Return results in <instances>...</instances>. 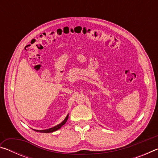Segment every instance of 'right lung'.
Here are the masks:
<instances>
[{"mask_svg":"<svg viewBox=\"0 0 158 158\" xmlns=\"http://www.w3.org/2000/svg\"><path fill=\"white\" fill-rule=\"evenodd\" d=\"M68 116H66V118H65V120L61 123L58 124V125H56V126L53 127H52V128H49V129H47V130H34L35 131H36V132H44V133H49V132H54V131H56L58 130V129H60V128L63 126V125L65 123L67 122V121H68Z\"/></svg>","mask_w":158,"mask_h":158,"instance_id":"obj_1","label":"right lung"}]
</instances>
